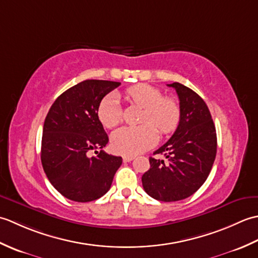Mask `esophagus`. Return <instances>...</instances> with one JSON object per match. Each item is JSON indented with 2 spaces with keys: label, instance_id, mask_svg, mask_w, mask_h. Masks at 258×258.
Here are the masks:
<instances>
[{
  "label": "esophagus",
  "instance_id": "1",
  "mask_svg": "<svg viewBox=\"0 0 258 258\" xmlns=\"http://www.w3.org/2000/svg\"><path fill=\"white\" fill-rule=\"evenodd\" d=\"M134 158H135V157H134V156H132V155H125V156H123V162L127 163V162L133 161Z\"/></svg>",
  "mask_w": 258,
  "mask_h": 258
}]
</instances>
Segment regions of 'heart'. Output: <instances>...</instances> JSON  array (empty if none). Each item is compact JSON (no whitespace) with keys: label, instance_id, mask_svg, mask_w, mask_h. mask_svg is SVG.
Here are the masks:
<instances>
[{"label":"heart","instance_id":"heart-1","mask_svg":"<svg viewBox=\"0 0 258 258\" xmlns=\"http://www.w3.org/2000/svg\"><path fill=\"white\" fill-rule=\"evenodd\" d=\"M125 100L143 107L140 126H124L111 135L114 152L123 155H136L156 144L157 130L169 134L176 130L180 119L178 103L172 97L163 96L160 89L150 84H138L124 92ZM97 117L104 127L113 128L122 120V108L116 94L102 98L97 106Z\"/></svg>","mask_w":258,"mask_h":258}]
</instances>
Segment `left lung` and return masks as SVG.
<instances>
[{"label":"left lung","mask_w":258,"mask_h":258,"mask_svg":"<svg viewBox=\"0 0 258 258\" xmlns=\"http://www.w3.org/2000/svg\"><path fill=\"white\" fill-rule=\"evenodd\" d=\"M167 85L178 95L180 119L172 138L154 152L166 161L150 157L151 167L142 183L153 199L176 202L187 199L204 184L215 161L217 139L204 100L177 82Z\"/></svg>","instance_id":"1"}]
</instances>
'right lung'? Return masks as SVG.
I'll list each match as a JSON object with an SVG mask.
<instances>
[{
  "mask_svg": "<svg viewBox=\"0 0 258 258\" xmlns=\"http://www.w3.org/2000/svg\"><path fill=\"white\" fill-rule=\"evenodd\" d=\"M119 82L86 80L67 90L53 103L43 126L41 161L51 184L67 199L85 203L111 188L122 157L102 151L108 136L97 117L102 98ZM96 151V157H88Z\"/></svg>",
  "mask_w": 258,
  "mask_h": 258,
  "instance_id": "right-lung-1",
  "label": "right lung"
}]
</instances>
